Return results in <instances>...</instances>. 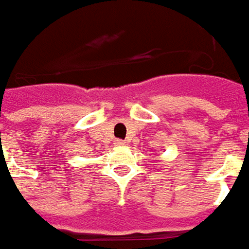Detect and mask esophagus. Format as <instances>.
<instances>
[{"label":"esophagus","mask_w":249,"mask_h":249,"mask_svg":"<svg viewBox=\"0 0 249 249\" xmlns=\"http://www.w3.org/2000/svg\"><path fill=\"white\" fill-rule=\"evenodd\" d=\"M124 143L125 142L124 140H121V139H116V140H114V144H116V146H123Z\"/></svg>","instance_id":"1"}]
</instances>
